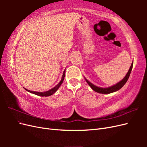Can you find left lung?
I'll return each mask as SVG.
<instances>
[{
	"label": "left lung",
	"instance_id": "1",
	"mask_svg": "<svg viewBox=\"0 0 147 147\" xmlns=\"http://www.w3.org/2000/svg\"><path fill=\"white\" fill-rule=\"evenodd\" d=\"M132 67H133V61H132L131 65L126 75L124 77V78L122 80H121L119 82L117 83V84H115V85H113V86H110V87H108V88L98 87V86L94 85V84H93L91 82H89L86 78H84V79H85V80L87 82V83L89 84V85H90V86L94 91H96L97 92H99V93H101V94H110V93H112V92H115V91H117L120 90V89H121L124 85V84H125V83L127 81L129 77V76H130V74H131V72Z\"/></svg>",
	"mask_w": 147,
	"mask_h": 147
}]
</instances>
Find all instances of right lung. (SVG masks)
<instances>
[{
	"instance_id": "add662e5",
	"label": "right lung",
	"mask_w": 147,
	"mask_h": 147,
	"mask_svg": "<svg viewBox=\"0 0 147 147\" xmlns=\"http://www.w3.org/2000/svg\"><path fill=\"white\" fill-rule=\"evenodd\" d=\"M65 70L64 71L63 74V77H62L61 80L60 81V82H59L58 84H57L55 87H54L53 88L51 89V90H48V91H45V92L32 91H30V90H27V89H26V88H24L25 90H26V91H28V92H30V93H32V94H36V95H37V96H42V97H43V96H45V97L50 96H51V95L54 94V93H55V92L57 91V90H58V88L60 87V86L61 85V84L63 83V81H64V77H65Z\"/></svg>"
}]
</instances>
